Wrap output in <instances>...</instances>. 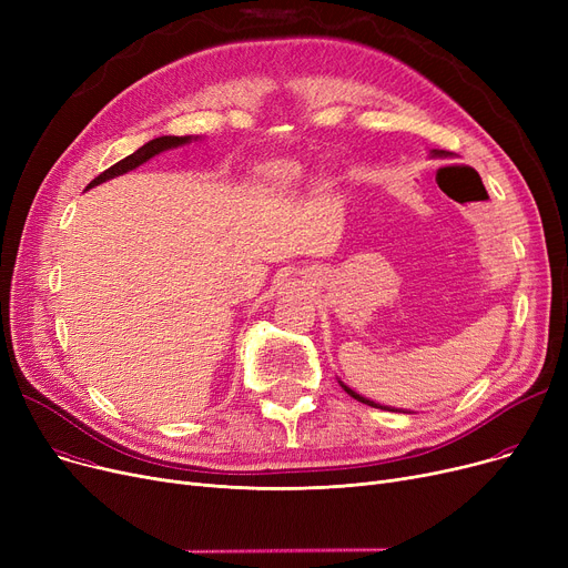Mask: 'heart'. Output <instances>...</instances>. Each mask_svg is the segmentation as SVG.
I'll return each instance as SVG.
<instances>
[{
	"label": "heart",
	"instance_id": "obj_1",
	"mask_svg": "<svg viewBox=\"0 0 568 568\" xmlns=\"http://www.w3.org/2000/svg\"><path fill=\"white\" fill-rule=\"evenodd\" d=\"M302 176H304V174H302V168H300V165L285 163V161L274 163L272 168H268V172H266L268 184H272V189H276V191H281V193H287V191L296 189V184L302 182Z\"/></svg>",
	"mask_w": 568,
	"mask_h": 568
}]
</instances>
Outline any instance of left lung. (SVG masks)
Returning a JSON list of instances; mask_svg holds the SVG:
<instances>
[{
  "mask_svg": "<svg viewBox=\"0 0 568 568\" xmlns=\"http://www.w3.org/2000/svg\"><path fill=\"white\" fill-rule=\"evenodd\" d=\"M435 154H437V156H446V152H435ZM341 384H343V382H341ZM343 389H345V392H347V394H349L352 398H356V400H359V403H366V405H371V407H379V409H389V407H384V405H377V403H373V400H366V398H364V396H359V394H354L352 389H347V386H345V384H343ZM389 412H400V409H389Z\"/></svg>",
  "mask_w": 568,
  "mask_h": 568,
  "instance_id": "left-lung-1",
  "label": "left lung"
}]
</instances>
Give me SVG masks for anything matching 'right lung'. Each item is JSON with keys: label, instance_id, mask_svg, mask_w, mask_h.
<instances>
[{"label": "right lung", "instance_id": "add662e5", "mask_svg": "<svg viewBox=\"0 0 568 568\" xmlns=\"http://www.w3.org/2000/svg\"><path fill=\"white\" fill-rule=\"evenodd\" d=\"M189 140H193V138H191V135H184V138H179V135H161V138H156V140H149L146 144H142V146L138 149V152H133L131 156H126V159H122L119 163L110 165L108 170H103L97 179H92V182L87 184V189L99 186V184L108 182V179L124 174V172H129V170H135L138 165L146 163L152 156L165 152V149H172V146H179V144H186Z\"/></svg>", "mask_w": 568, "mask_h": 568}]
</instances>
